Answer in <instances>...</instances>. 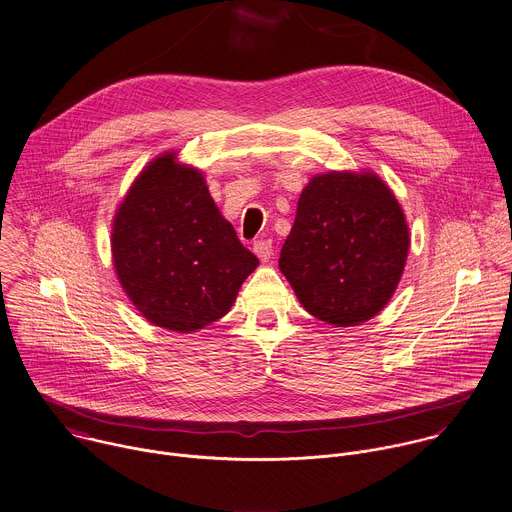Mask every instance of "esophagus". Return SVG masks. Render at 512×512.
Masks as SVG:
<instances>
[{
	"mask_svg": "<svg viewBox=\"0 0 512 512\" xmlns=\"http://www.w3.org/2000/svg\"><path fill=\"white\" fill-rule=\"evenodd\" d=\"M253 251H255V255L265 263V261H269L271 255H273V243H271L269 239H257V241L253 243Z\"/></svg>",
	"mask_w": 512,
	"mask_h": 512,
	"instance_id": "obj_1",
	"label": "esophagus"
}]
</instances>
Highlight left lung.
Listing matches in <instances>:
<instances>
[{
  "mask_svg": "<svg viewBox=\"0 0 512 512\" xmlns=\"http://www.w3.org/2000/svg\"><path fill=\"white\" fill-rule=\"evenodd\" d=\"M408 247L400 203L376 175L327 173L303 189L279 269L313 317L360 325L390 301Z\"/></svg>",
  "mask_w": 512,
  "mask_h": 512,
  "instance_id": "8db88e82",
  "label": "left lung"
}]
</instances>
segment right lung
<instances>
[{"instance_id":"obj_1","label":"right lung","mask_w":512,"mask_h":512,"mask_svg":"<svg viewBox=\"0 0 512 512\" xmlns=\"http://www.w3.org/2000/svg\"><path fill=\"white\" fill-rule=\"evenodd\" d=\"M118 279L154 325L189 333L221 319L259 265L209 195L203 175L164 154L124 197L112 227Z\"/></svg>"}]
</instances>
